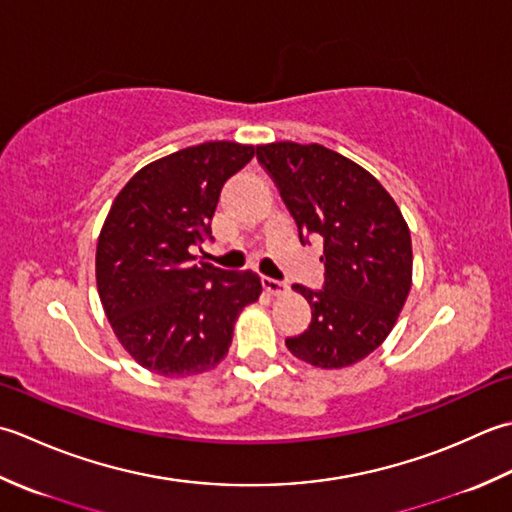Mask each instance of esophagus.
I'll use <instances>...</instances> for the list:
<instances>
[{"label":"esophagus","mask_w":512,"mask_h":512,"mask_svg":"<svg viewBox=\"0 0 512 512\" xmlns=\"http://www.w3.org/2000/svg\"><path fill=\"white\" fill-rule=\"evenodd\" d=\"M263 287L269 296H283L289 289L285 283H280V280H274V278H263Z\"/></svg>","instance_id":"1"}]
</instances>
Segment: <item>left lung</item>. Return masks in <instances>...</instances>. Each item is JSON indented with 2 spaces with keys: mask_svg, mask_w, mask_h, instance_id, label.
<instances>
[{
  "mask_svg": "<svg viewBox=\"0 0 512 512\" xmlns=\"http://www.w3.org/2000/svg\"><path fill=\"white\" fill-rule=\"evenodd\" d=\"M298 225L325 241L322 291L294 285L307 298L311 325L287 349L320 369H344L387 340L411 291V232L391 194L358 163L318 143L256 145Z\"/></svg>",
  "mask_w": 512,
  "mask_h": 512,
  "instance_id": "1",
  "label": "left lung"
}]
</instances>
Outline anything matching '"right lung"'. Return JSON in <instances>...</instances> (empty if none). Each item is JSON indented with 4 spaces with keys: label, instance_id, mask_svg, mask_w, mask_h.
<instances>
[{
    "label": "right lung",
    "instance_id": "1",
    "mask_svg": "<svg viewBox=\"0 0 512 512\" xmlns=\"http://www.w3.org/2000/svg\"><path fill=\"white\" fill-rule=\"evenodd\" d=\"M254 145L207 141L152 161L114 198L97 241V289L121 347L143 369L187 378L214 369L241 311L263 285L254 271L194 263L212 238L229 176Z\"/></svg>",
    "mask_w": 512,
    "mask_h": 512
}]
</instances>
